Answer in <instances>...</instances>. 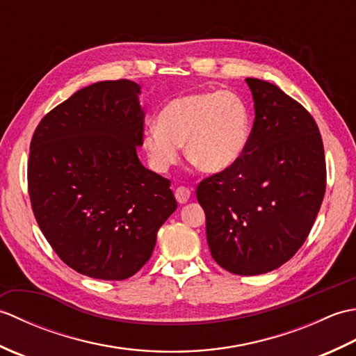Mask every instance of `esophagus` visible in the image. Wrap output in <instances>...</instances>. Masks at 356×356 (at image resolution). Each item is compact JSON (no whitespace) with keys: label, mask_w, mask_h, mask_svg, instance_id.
<instances>
[{"label":"esophagus","mask_w":356,"mask_h":356,"mask_svg":"<svg viewBox=\"0 0 356 356\" xmlns=\"http://www.w3.org/2000/svg\"><path fill=\"white\" fill-rule=\"evenodd\" d=\"M174 195H176L179 203H186L191 197V190L186 186H177L176 191H174Z\"/></svg>","instance_id":"34e87169"}]
</instances>
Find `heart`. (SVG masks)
<instances>
[{"mask_svg":"<svg viewBox=\"0 0 356 356\" xmlns=\"http://www.w3.org/2000/svg\"><path fill=\"white\" fill-rule=\"evenodd\" d=\"M251 116L246 102L228 90L174 97L143 131L142 145L156 171L179 161L180 145L195 168L217 174L231 168L248 147Z\"/></svg>","mask_w":356,"mask_h":356,"instance_id":"obj_1","label":"heart"}]
</instances>
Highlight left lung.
I'll return each instance as SVG.
<instances>
[{
  "label": "left lung",
  "mask_w": 356,
  "mask_h": 356,
  "mask_svg": "<svg viewBox=\"0 0 356 356\" xmlns=\"http://www.w3.org/2000/svg\"><path fill=\"white\" fill-rule=\"evenodd\" d=\"M255 119L248 147L231 168L203 179L213 259L231 274L259 275L303 246L326 193L323 139L303 105L270 82L246 78Z\"/></svg>",
  "instance_id": "obj_1"
}]
</instances>
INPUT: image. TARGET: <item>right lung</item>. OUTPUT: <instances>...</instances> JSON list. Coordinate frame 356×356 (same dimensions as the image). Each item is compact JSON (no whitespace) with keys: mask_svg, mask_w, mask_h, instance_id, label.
Here are the masks:
<instances>
[{"mask_svg":"<svg viewBox=\"0 0 356 356\" xmlns=\"http://www.w3.org/2000/svg\"><path fill=\"white\" fill-rule=\"evenodd\" d=\"M133 81L81 88L38 124L27 186L40 229L67 266L99 280H125L145 264L177 208L171 182L147 170L145 113Z\"/></svg>","mask_w":356,"mask_h":356,"instance_id":"right-lung-1","label":"right lung"}]
</instances>
